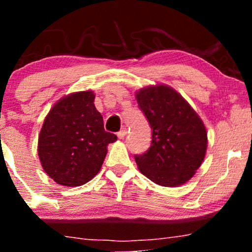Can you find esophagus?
I'll return each mask as SVG.
<instances>
[{"label": "esophagus", "mask_w": 252, "mask_h": 252, "mask_svg": "<svg viewBox=\"0 0 252 252\" xmlns=\"http://www.w3.org/2000/svg\"><path fill=\"white\" fill-rule=\"evenodd\" d=\"M126 135V128H122L120 130V131L117 132V136H118V138H120V140H123L124 138V136Z\"/></svg>", "instance_id": "34e87169"}]
</instances>
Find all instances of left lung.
<instances>
[{"mask_svg": "<svg viewBox=\"0 0 252 252\" xmlns=\"http://www.w3.org/2000/svg\"><path fill=\"white\" fill-rule=\"evenodd\" d=\"M136 100L153 129L149 149L135 155L138 169L160 186H180L195 174L206 154L207 132L201 118L167 85L140 90Z\"/></svg>", "mask_w": 252, "mask_h": 252, "instance_id": "left-lung-1", "label": "left lung"}]
</instances>
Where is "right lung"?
Instances as JSON below:
<instances>
[{
    "label": "right lung",
    "mask_w": 252,
    "mask_h": 252,
    "mask_svg": "<svg viewBox=\"0 0 252 252\" xmlns=\"http://www.w3.org/2000/svg\"><path fill=\"white\" fill-rule=\"evenodd\" d=\"M94 94L80 91L62 98L45 118L37 153L43 170L63 186H82L100 170L109 143L117 136L104 130Z\"/></svg>",
    "instance_id": "obj_1"
}]
</instances>
